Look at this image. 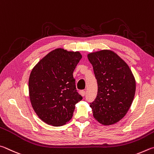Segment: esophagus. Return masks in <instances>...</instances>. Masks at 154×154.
Returning a JSON list of instances; mask_svg holds the SVG:
<instances>
[{
  "mask_svg": "<svg viewBox=\"0 0 154 154\" xmlns=\"http://www.w3.org/2000/svg\"><path fill=\"white\" fill-rule=\"evenodd\" d=\"M79 93H80V95H81L82 97H84V96L85 95V94H86L85 91H84V90H81V91H79Z\"/></svg>",
  "mask_w": 154,
  "mask_h": 154,
  "instance_id": "34e87169",
  "label": "esophagus"
}]
</instances>
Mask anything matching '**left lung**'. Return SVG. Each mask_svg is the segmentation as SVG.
I'll return each instance as SVG.
<instances>
[{
    "instance_id": "1",
    "label": "left lung",
    "mask_w": 154,
    "mask_h": 154,
    "mask_svg": "<svg viewBox=\"0 0 154 154\" xmlns=\"http://www.w3.org/2000/svg\"><path fill=\"white\" fill-rule=\"evenodd\" d=\"M97 82V95L90 103L93 116L103 125L120 121L128 111L135 94V80L116 53L102 50L88 55Z\"/></svg>"
}]
</instances>
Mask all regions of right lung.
Masks as SVG:
<instances>
[{
	"mask_svg": "<svg viewBox=\"0 0 154 154\" xmlns=\"http://www.w3.org/2000/svg\"><path fill=\"white\" fill-rule=\"evenodd\" d=\"M81 58L79 52L57 48L32 70L28 82L29 99L38 116L48 125H65L72 118L75 105L82 99L73 77Z\"/></svg>",
	"mask_w": 154,
	"mask_h": 154,
	"instance_id": "1",
	"label": "right lung"
}]
</instances>
